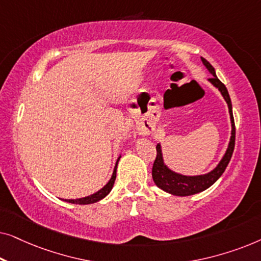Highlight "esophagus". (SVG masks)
Here are the masks:
<instances>
[{
  "mask_svg": "<svg viewBox=\"0 0 261 261\" xmlns=\"http://www.w3.org/2000/svg\"><path fill=\"white\" fill-rule=\"evenodd\" d=\"M147 133H149V130H147V129H142L141 130V134H147Z\"/></svg>",
  "mask_w": 261,
  "mask_h": 261,
  "instance_id": "esophagus-1",
  "label": "esophagus"
}]
</instances>
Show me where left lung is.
<instances>
[{
    "label": "left lung",
    "mask_w": 261,
    "mask_h": 261,
    "mask_svg": "<svg viewBox=\"0 0 261 261\" xmlns=\"http://www.w3.org/2000/svg\"><path fill=\"white\" fill-rule=\"evenodd\" d=\"M202 62L204 64L206 69L209 70V72L213 74L212 78H209V81L212 82L214 87H216L221 91V94L226 99L228 108H229L230 114V120H231V137L229 145L226 151V154L223 155L222 160H221L219 165L214 169L212 172L203 174V176H194V177H188L183 176V174H178L173 171H171L169 167H166L165 164L163 162V155H162V148L160 145H156V156L154 163H153L152 167V177L154 180L155 185L162 190L169 192V194L176 195V196H190L198 194V192L204 191L205 189L212 187L219 178L222 176V173L226 170L228 164L230 162L231 155L234 152V146H235V123H234V117L233 112H231V101L228 94V90L222 82L217 78L215 73V69H214L212 64L208 60L202 58Z\"/></svg>",
    "instance_id": "left-lung-1"
}]
</instances>
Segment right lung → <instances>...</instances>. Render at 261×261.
I'll use <instances>...</instances> for the list:
<instances>
[{"label": "right lung", "instance_id": "add662e5", "mask_svg": "<svg viewBox=\"0 0 261 261\" xmlns=\"http://www.w3.org/2000/svg\"><path fill=\"white\" fill-rule=\"evenodd\" d=\"M117 162H119V159H117ZM117 162H116V165H115V169H114V172H113V176L110 178V180L107 183V185L105 188H102L101 190L96 192L94 195H90L88 196V197H83V198H78V199H65L66 202L69 203H74V204H91V203H96L98 201H101L102 198H105L107 195L109 194L110 190L113 189V185H114V181H115V178H116V167H117Z\"/></svg>", "mask_w": 261, "mask_h": 261}]
</instances>
